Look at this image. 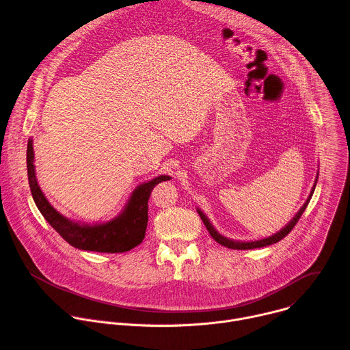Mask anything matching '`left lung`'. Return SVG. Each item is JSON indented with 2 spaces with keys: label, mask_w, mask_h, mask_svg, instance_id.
Here are the masks:
<instances>
[{
  "label": "left lung",
  "mask_w": 350,
  "mask_h": 350,
  "mask_svg": "<svg viewBox=\"0 0 350 350\" xmlns=\"http://www.w3.org/2000/svg\"><path fill=\"white\" fill-rule=\"evenodd\" d=\"M316 180H317V179H316ZM314 187H316V183H314V186H313V189H312V191H310V194H309L306 202L302 205V208L299 209L298 214L293 218V221H291L286 228H283L280 232H277L275 234H273V236H270V237H267V239H262V240H256V241H247V243H244V241L229 240V239L224 237L222 234H219V233L214 229V226L211 225V222L208 221V218L202 214V211H200V209H197V213H198L200 218L202 219V222H204L206 230L209 232V234H211L213 239H214L217 243H219L221 245L228 247V248H232V250H252V248H260V247H266V245H270V244H274V243H277V241H280L282 239H284V237L294 229V226L297 225V222H298L299 218L302 217L304 211L306 209V206H308V204H309V201H310V198H312V196H313Z\"/></svg>",
  "instance_id": "1"
}]
</instances>
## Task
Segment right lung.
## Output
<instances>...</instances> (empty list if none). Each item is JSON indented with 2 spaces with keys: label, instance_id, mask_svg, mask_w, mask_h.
<instances>
[{
  "label": "right lung",
  "instance_id": "1",
  "mask_svg": "<svg viewBox=\"0 0 350 350\" xmlns=\"http://www.w3.org/2000/svg\"><path fill=\"white\" fill-rule=\"evenodd\" d=\"M27 176L34 202L40 213L63 240L79 250L107 254L129 251L144 241L149 219L148 201L150 193L160 182L170 180V176L160 175L146 183L139 185L133 190L122 214L110 222L100 225H80L60 215L41 191L34 171L31 139L27 144Z\"/></svg>",
  "mask_w": 350,
  "mask_h": 350
}]
</instances>
